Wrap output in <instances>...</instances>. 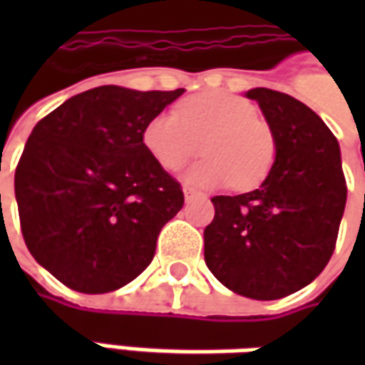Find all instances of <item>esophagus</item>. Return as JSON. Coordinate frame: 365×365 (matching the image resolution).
Instances as JSON below:
<instances>
[{
  "label": "esophagus",
  "instance_id": "obj_1",
  "mask_svg": "<svg viewBox=\"0 0 365 365\" xmlns=\"http://www.w3.org/2000/svg\"><path fill=\"white\" fill-rule=\"evenodd\" d=\"M183 197H185V201L187 203H191V201H195V199H205L201 193H197V191L193 190H183Z\"/></svg>",
  "mask_w": 365,
  "mask_h": 365
}]
</instances>
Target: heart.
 <instances>
[{"label": "heart", "mask_w": 365, "mask_h": 365, "mask_svg": "<svg viewBox=\"0 0 365 365\" xmlns=\"http://www.w3.org/2000/svg\"><path fill=\"white\" fill-rule=\"evenodd\" d=\"M207 156L185 172L195 187H221L235 182L250 190L268 175L275 138L252 105L230 93L205 91L187 97L175 113H158L143 130V144L168 172H175L201 150Z\"/></svg>", "instance_id": "obj_1"}]
</instances>
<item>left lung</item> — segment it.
Here are the masks:
<instances>
[{"label":"left lung","mask_w":365,"mask_h":365,"mask_svg":"<svg viewBox=\"0 0 365 365\" xmlns=\"http://www.w3.org/2000/svg\"><path fill=\"white\" fill-rule=\"evenodd\" d=\"M275 138V158L258 190L213 197L203 232L205 264L245 297L272 301L303 289L334 252L346 207L336 136L295 97L268 88L246 91Z\"/></svg>","instance_id":"1"}]
</instances>
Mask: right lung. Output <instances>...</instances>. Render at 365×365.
Segmentation results:
<instances>
[{"label":"right lung","mask_w":365,"mask_h":365,"mask_svg":"<svg viewBox=\"0 0 365 365\" xmlns=\"http://www.w3.org/2000/svg\"><path fill=\"white\" fill-rule=\"evenodd\" d=\"M101 86L36 123L15 170L29 252L80 293H109L154 258L183 191L143 144L146 123L183 93Z\"/></svg>","instance_id":"1"}]
</instances>
